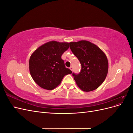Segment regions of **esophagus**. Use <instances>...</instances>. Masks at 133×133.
<instances>
[{"instance_id":"1","label":"esophagus","mask_w":133,"mask_h":133,"mask_svg":"<svg viewBox=\"0 0 133 133\" xmlns=\"http://www.w3.org/2000/svg\"><path fill=\"white\" fill-rule=\"evenodd\" d=\"M69 69H70L71 71H73V66H70V67L69 68Z\"/></svg>"}]
</instances>
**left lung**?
<instances>
[{"label": "left lung", "instance_id": "left-lung-1", "mask_svg": "<svg viewBox=\"0 0 133 133\" xmlns=\"http://www.w3.org/2000/svg\"><path fill=\"white\" fill-rule=\"evenodd\" d=\"M69 45L82 65L79 74H72L77 85L87 92L97 89L108 74L107 56L98 46L87 41L70 42Z\"/></svg>", "mask_w": 133, "mask_h": 133}]
</instances>
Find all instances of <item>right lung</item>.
Returning a JSON list of instances; mask_svg holds the SVG:
<instances>
[{
    "instance_id": "obj_1",
    "label": "right lung",
    "mask_w": 133,
    "mask_h": 133,
    "mask_svg": "<svg viewBox=\"0 0 133 133\" xmlns=\"http://www.w3.org/2000/svg\"><path fill=\"white\" fill-rule=\"evenodd\" d=\"M69 48L68 43L51 41L36 49L29 59L30 73L38 85L53 90L61 83L64 76L72 71L66 68L62 54Z\"/></svg>"
}]
</instances>
